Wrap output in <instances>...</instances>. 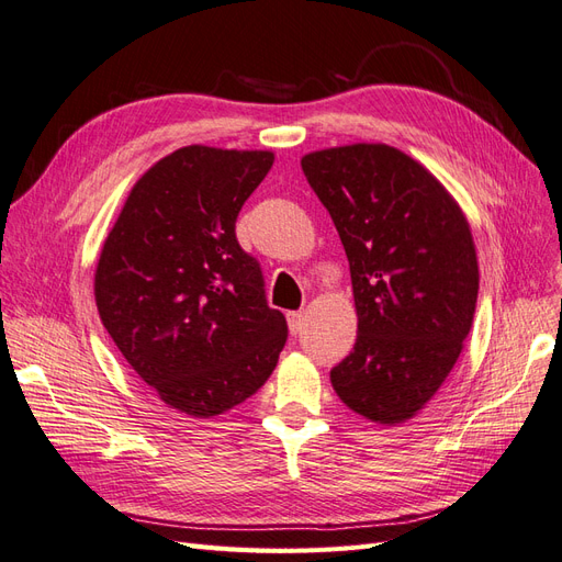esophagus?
I'll use <instances>...</instances> for the list:
<instances>
[{
  "instance_id": "obj_1",
  "label": "esophagus",
  "mask_w": 562,
  "mask_h": 562,
  "mask_svg": "<svg viewBox=\"0 0 562 562\" xmlns=\"http://www.w3.org/2000/svg\"><path fill=\"white\" fill-rule=\"evenodd\" d=\"M288 330L297 335L304 328V314L302 312H288Z\"/></svg>"
}]
</instances>
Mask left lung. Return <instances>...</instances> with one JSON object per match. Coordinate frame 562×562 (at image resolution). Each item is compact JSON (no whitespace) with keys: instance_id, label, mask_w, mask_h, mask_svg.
<instances>
[{"instance_id":"1","label":"left lung","mask_w":562,"mask_h":562,"mask_svg":"<svg viewBox=\"0 0 562 562\" xmlns=\"http://www.w3.org/2000/svg\"><path fill=\"white\" fill-rule=\"evenodd\" d=\"M300 164L342 239L359 316L333 389L394 427L434 398L464 349L479 300L471 227L436 176L391 145L318 149Z\"/></svg>"}]
</instances>
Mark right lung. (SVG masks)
Segmentation results:
<instances>
[{"mask_svg": "<svg viewBox=\"0 0 562 562\" xmlns=\"http://www.w3.org/2000/svg\"><path fill=\"white\" fill-rule=\"evenodd\" d=\"M271 164L267 149H176L133 184L100 250V321L138 378L190 417L250 398L285 345V316L234 232Z\"/></svg>", "mask_w": 562, "mask_h": 562, "instance_id": "add662e5", "label": "right lung"}]
</instances>
